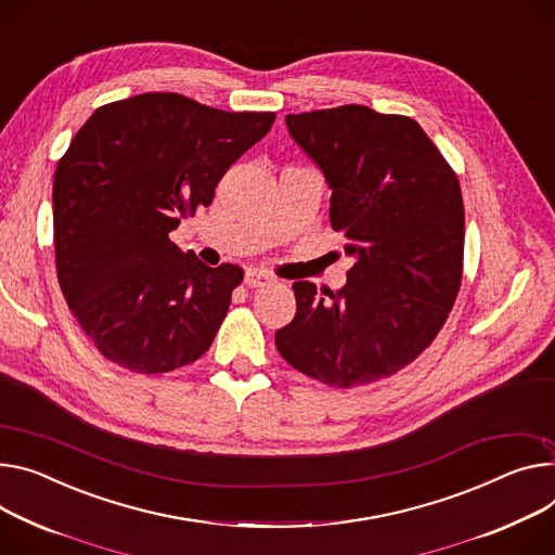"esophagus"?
<instances>
[{"mask_svg":"<svg viewBox=\"0 0 555 555\" xmlns=\"http://www.w3.org/2000/svg\"><path fill=\"white\" fill-rule=\"evenodd\" d=\"M244 284H246L248 288L269 286V284H273V275H269V273H264V271H260V269H248V271L244 273Z\"/></svg>","mask_w":555,"mask_h":555,"instance_id":"34e87169","label":"esophagus"}]
</instances>
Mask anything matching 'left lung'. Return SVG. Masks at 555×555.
<instances>
[{"label":"left lung","mask_w":555,"mask_h":555,"mask_svg":"<svg viewBox=\"0 0 555 555\" xmlns=\"http://www.w3.org/2000/svg\"><path fill=\"white\" fill-rule=\"evenodd\" d=\"M284 121L331 189V224L353 267L335 293L307 280L293 284L297 311L275 331V347L324 385H369L429 347L455 302L460 184L411 117L351 104Z\"/></svg>","instance_id":"obj_1"}]
</instances>
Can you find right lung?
<instances>
[{"instance_id":"1","label":"right lung","mask_w":555,"mask_h":555,"mask_svg":"<svg viewBox=\"0 0 555 555\" xmlns=\"http://www.w3.org/2000/svg\"><path fill=\"white\" fill-rule=\"evenodd\" d=\"M273 121L146 93L98 108L77 131L53 182L57 278L104 358L164 373L210 347L244 273L206 267L168 233L212 202Z\"/></svg>"}]
</instances>
